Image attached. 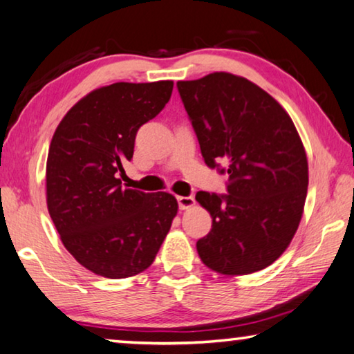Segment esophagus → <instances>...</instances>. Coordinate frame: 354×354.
I'll return each mask as SVG.
<instances>
[{"mask_svg": "<svg viewBox=\"0 0 354 354\" xmlns=\"http://www.w3.org/2000/svg\"><path fill=\"white\" fill-rule=\"evenodd\" d=\"M177 202H178V207H180V210H187V208L194 207L196 204L194 198H191V196H178Z\"/></svg>", "mask_w": 354, "mask_h": 354, "instance_id": "esophagus-1", "label": "esophagus"}]
</instances>
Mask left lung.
<instances>
[{
	"mask_svg": "<svg viewBox=\"0 0 354 354\" xmlns=\"http://www.w3.org/2000/svg\"><path fill=\"white\" fill-rule=\"evenodd\" d=\"M208 167H225L227 194L199 191L212 230L196 243L208 268L256 273L282 256L297 234L309 185L308 156L293 120L268 92L227 72L178 81Z\"/></svg>",
	"mask_w": 354,
	"mask_h": 354,
	"instance_id": "left-lung-1",
	"label": "left lung"
}]
</instances>
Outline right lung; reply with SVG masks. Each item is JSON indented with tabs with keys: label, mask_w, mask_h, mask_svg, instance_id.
<instances>
[{
	"label": "right lung",
	"mask_w": 354,
	"mask_h": 354,
	"mask_svg": "<svg viewBox=\"0 0 354 354\" xmlns=\"http://www.w3.org/2000/svg\"><path fill=\"white\" fill-rule=\"evenodd\" d=\"M174 81L114 83L68 109L46 158V207L62 245L94 274L124 279L153 263L176 218L172 194L124 188L139 127L169 102Z\"/></svg>",
	"instance_id": "right-lung-1"
}]
</instances>
